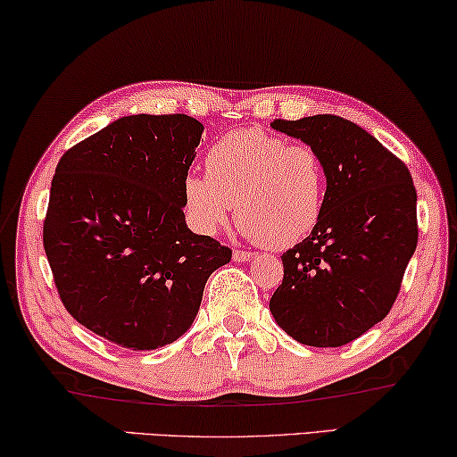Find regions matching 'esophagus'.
I'll return each mask as SVG.
<instances>
[{
  "label": "esophagus",
  "instance_id": "1",
  "mask_svg": "<svg viewBox=\"0 0 457 457\" xmlns=\"http://www.w3.org/2000/svg\"><path fill=\"white\" fill-rule=\"evenodd\" d=\"M234 261L236 262H250L252 258H254V254H252V252H246V250H234Z\"/></svg>",
  "mask_w": 457,
  "mask_h": 457
}]
</instances>
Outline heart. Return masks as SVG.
I'll return each mask as SVG.
<instances>
[{
	"mask_svg": "<svg viewBox=\"0 0 457 457\" xmlns=\"http://www.w3.org/2000/svg\"><path fill=\"white\" fill-rule=\"evenodd\" d=\"M207 176L190 172L182 185L188 221L213 236L234 213L244 234L283 250L303 242L322 220L326 168L308 143H291L262 129H236L213 143Z\"/></svg>",
	"mask_w": 457,
	"mask_h": 457,
	"instance_id": "1",
	"label": "heart"
}]
</instances>
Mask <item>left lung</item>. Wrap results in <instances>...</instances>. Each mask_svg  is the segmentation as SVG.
<instances>
[{
    "instance_id": "8db88e82",
    "label": "left lung",
    "mask_w": 457,
    "mask_h": 457,
    "mask_svg": "<svg viewBox=\"0 0 457 457\" xmlns=\"http://www.w3.org/2000/svg\"><path fill=\"white\" fill-rule=\"evenodd\" d=\"M270 127L316 147L326 168L322 220L281 256L270 314L297 343L343 346L396 302L419 242L417 190L404 163L355 122L316 114Z\"/></svg>"
}]
</instances>
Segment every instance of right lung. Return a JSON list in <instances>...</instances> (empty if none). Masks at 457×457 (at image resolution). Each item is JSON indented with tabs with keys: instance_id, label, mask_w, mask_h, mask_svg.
Returning <instances> with one entry per match:
<instances>
[{
	"instance_id": "obj_1",
	"label": "right lung",
	"mask_w": 457,
	"mask_h": 457,
	"mask_svg": "<svg viewBox=\"0 0 457 457\" xmlns=\"http://www.w3.org/2000/svg\"><path fill=\"white\" fill-rule=\"evenodd\" d=\"M203 125L187 114L117 119L59 160L43 244L67 312L131 351L174 343L231 250L185 221L182 185Z\"/></svg>"
}]
</instances>
